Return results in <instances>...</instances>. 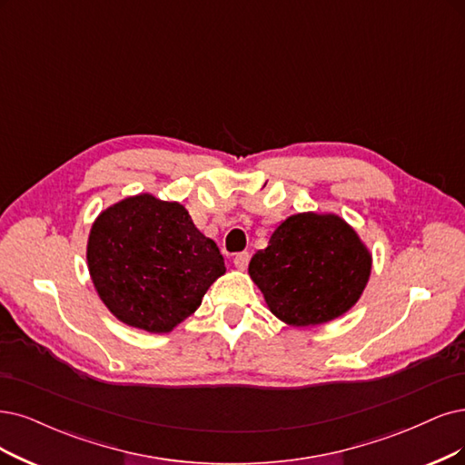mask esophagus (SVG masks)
<instances>
[{"label":"esophagus","mask_w":465,"mask_h":465,"mask_svg":"<svg viewBox=\"0 0 465 465\" xmlns=\"http://www.w3.org/2000/svg\"><path fill=\"white\" fill-rule=\"evenodd\" d=\"M249 252L247 251H243V252H237L235 254V259H233V264H235V268L237 270H245L247 268V264H249Z\"/></svg>","instance_id":"1"}]
</instances>
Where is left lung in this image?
<instances>
[{
	"mask_svg": "<svg viewBox=\"0 0 465 465\" xmlns=\"http://www.w3.org/2000/svg\"><path fill=\"white\" fill-rule=\"evenodd\" d=\"M370 273V249L333 213L291 214L249 262L268 311L293 328L347 314L362 297Z\"/></svg>",
	"mask_w": 465,
	"mask_h": 465,
	"instance_id": "1",
	"label": "left lung"
}]
</instances>
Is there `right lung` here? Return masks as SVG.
Listing matches in <instances>:
<instances>
[{
  "label": "right lung",
  "mask_w": 465,
  "mask_h": 465,
  "mask_svg": "<svg viewBox=\"0 0 465 465\" xmlns=\"http://www.w3.org/2000/svg\"><path fill=\"white\" fill-rule=\"evenodd\" d=\"M99 299L123 323L170 333L226 273L223 256L178 201L132 195L101 211L85 247Z\"/></svg>",
  "instance_id": "1"
}]
</instances>
